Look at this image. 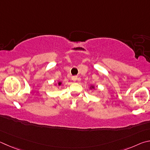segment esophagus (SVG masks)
<instances>
[{
	"mask_svg": "<svg viewBox=\"0 0 150 150\" xmlns=\"http://www.w3.org/2000/svg\"><path fill=\"white\" fill-rule=\"evenodd\" d=\"M72 79L73 81H74V82H75V81L77 80L78 77H77V76H72Z\"/></svg>",
	"mask_w": 150,
	"mask_h": 150,
	"instance_id": "1",
	"label": "esophagus"
}]
</instances>
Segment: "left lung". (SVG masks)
Here are the masks:
<instances>
[{
  "label": "left lung",
  "mask_w": 150,
  "mask_h": 150,
  "mask_svg": "<svg viewBox=\"0 0 150 150\" xmlns=\"http://www.w3.org/2000/svg\"><path fill=\"white\" fill-rule=\"evenodd\" d=\"M95 89H96L95 86H93V85H91V86H90V90H95Z\"/></svg>",
  "instance_id": "obj_1"
}]
</instances>
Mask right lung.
I'll use <instances>...</instances> for the list:
<instances>
[{
    "mask_svg": "<svg viewBox=\"0 0 150 150\" xmlns=\"http://www.w3.org/2000/svg\"><path fill=\"white\" fill-rule=\"evenodd\" d=\"M62 82H57V83H55V86H57V85H58V86H61L62 85Z\"/></svg>",
    "mask_w": 150,
    "mask_h": 150,
    "instance_id": "1",
    "label": "right lung"
}]
</instances>
